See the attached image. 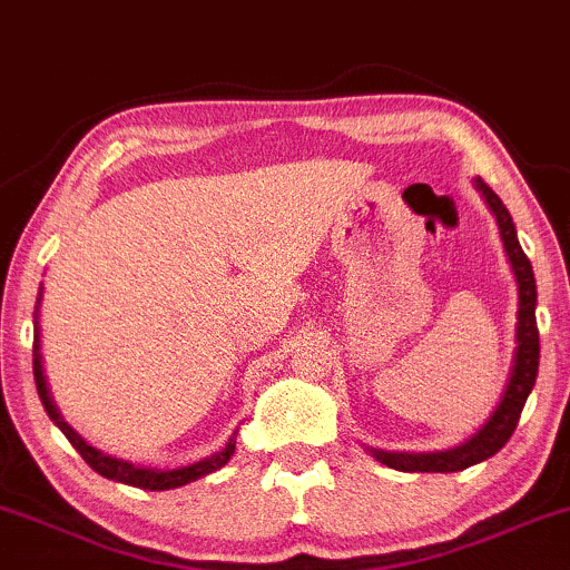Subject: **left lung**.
I'll return each mask as SVG.
<instances>
[{
  "mask_svg": "<svg viewBox=\"0 0 570 570\" xmlns=\"http://www.w3.org/2000/svg\"><path fill=\"white\" fill-rule=\"evenodd\" d=\"M478 188L483 190L485 202L497 215L499 230H502V242L510 257L512 271L518 278V292H520V307H518V351H515V366H512L510 382L502 395L497 411L491 414V420L478 430V435H472L468 443L456 445L451 451H438V454H387V451H374V456L380 459L387 468L401 470V472H459L468 470L472 464L483 462L497 454L502 445L510 441L515 433L520 414L528 401L533 385H537V372H539V326H537V281H533V267L531 259L525 257L523 246L518 242L515 225L507 207L502 204L489 185L478 180Z\"/></svg>",
  "mask_w": 570,
  "mask_h": 570,
  "instance_id": "1",
  "label": "left lung"
}]
</instances>
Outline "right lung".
Here are the masks:
<instances>
[{
    "instance_id": "add662e5",
    "label": "right lung",
    "mask_w": 570,
    "mask_h": 570,
    "mask_svg": "<svg viewBox=\"0 0 570 570\" xmlns=\"http://www.w3.org/2000/svg\"><path fill=\"white\" fill-rule=\"evenodd\" d=\"M39 297H42V292H39ZM37 315H39V307H37ZM37 337H33V380H37V390H39V397H42L45 403V411L50 414V420L58 424L60 433L68 438V443L73 445V449L79 451L81 459L92 468L95 472H100L102 478H108V481H119V483H127V485H135V489H146V491H167V489H177V485H185L190 481H198V478L209 475V472H215L219 468H225L228 464V459L233 456V451H236V438H230L228 445H225L223 451L209 459H202V462L190 464V468H180V470H146V468H132L129 462H121V459H114V456H106L100 454L98 449H92V445H87L81 438L73 433L68 424L60 420L58 409H55L52 397H50V390H47V382H45V372H42V355H39V324L37 328Z\"/></svg>"
}]
</instances>
